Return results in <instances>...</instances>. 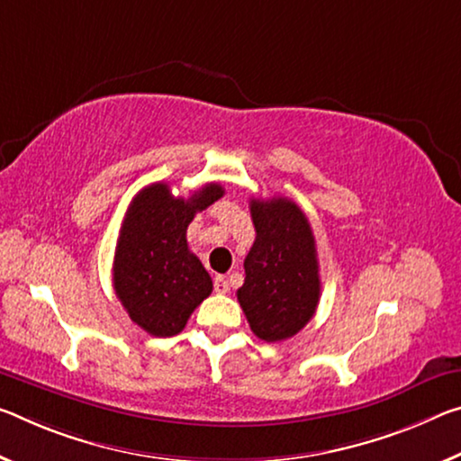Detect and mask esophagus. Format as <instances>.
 Wrapping results in <instances>:
<instances>
[{"label": "esophagus", "mask_w": 461, "mask_h": 461, "mask_svg": "<svg viewBox=\"0 0 461 461\" xmlns=\"http://www.w3.org/2000/svg\"><path fill=\"white\" fill-rule=\"evenodd\" d=\"M213 289H215V294H219V295H225L230 291V285H228V281H225V276H215V281H213Z\"/></svg>", "instance_id": "esophagus-1"}]
</instances>
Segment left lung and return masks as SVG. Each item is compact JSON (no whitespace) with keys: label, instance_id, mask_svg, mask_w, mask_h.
Segmentation results:
<instances>
[{"label":"left lung","instance_id":"left-lung-1","mask_svg":"<svg viewBox=\"0 0 461 461\" xmlns=\"http://www.w3.org/2000/svg\"><path fill=\"white\" fill-rule=\"evenodd\" d=\"M257 240L244 260L246 279L238 302L252 332L267 342L295 336L320 302L316 240L308 217L294 201H250Z\"/></svg>","mask_w":461,"mask_h":461}]
</instances>
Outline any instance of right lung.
<instances>
[{"label": "right lung", "instance_id": "obj_1", "mask_svg": "<svg viewBox=\"0 0 461 461\" xmlns=\"http://www.w3.org/2000/svg\"><path fill=\"white\" fill-rule=\"evenodd\" d=\"M209 182L188 199L153 182L131 201L116 242L113 285L129 318L151 336L182 332L188 318L213 291L201 260L188 250L186 230L199 211L223 196Z\"/></svg>", "mask_w": 461, "mask_h": 461}]
</instances>
